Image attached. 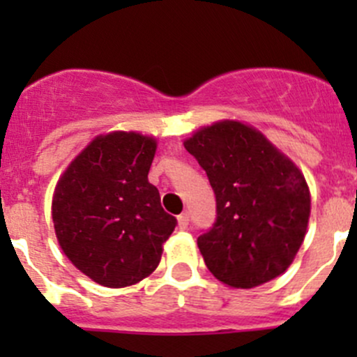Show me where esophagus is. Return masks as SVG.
Instances as JSON below:
<instances>
[{"label": "esophagus", "instance_id": "1", "mask_svg": "<svg viewBox=\"0 0 357 357\" xmlns=\"http://www.w3.org/2000/svg\"><path fill=\"white\" fill-rule=\"evenodd\" d=\"M178 225L181 229H186L190 225V214L188 212H183V214L178 215Z\"/></svg>", "mask_w": 357, "mask_h": 357}]
</instances>
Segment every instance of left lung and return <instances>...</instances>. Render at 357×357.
Returning <instances> with one entry per match:
<instances>
[{
	"mask_svg": "<svg viewBox=\"0 0 357 357\" xmlns=\"http://www.w3.org/2000/svg\"><path fill=\"white\" fill-rule=\"evenodd\" d=\"M215 195V221L197 238L208 271L235 289L282 275L307 229L311 197L302 172L242 122H215L185 142Z\"/></svg>",
	"mask_w": 357,
	"mask_h": 357,
	"instance_id": "8db88e82",
	"label": "left lung"
}]
</instances>
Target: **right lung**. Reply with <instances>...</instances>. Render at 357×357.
Instances as JSON below:
<instances>
[{"label": "right lung", "instance_id": "add662e5", "mask_svg": "<svg viewBox=\"0 0 357 357\" xmlns=\"http://www.w3.org/2000/svg\"><path fill=\"white\" fill-rule=\"evenodd\" d=\"M155 149V139L138 132L98 136L56 185L52 211L60 247L103 287L122 289L146 278L178 225L149 183Z\"/></svg>", "mask_w": 357, "mask_h": 357}]
</instances>
